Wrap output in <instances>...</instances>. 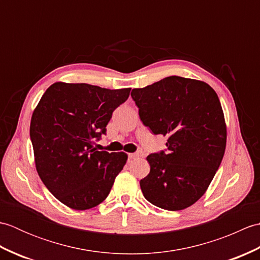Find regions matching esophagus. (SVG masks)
Here are the masks:
<instances>
[{"label": "esophagus", "instance_id": "esophagus-1", "mask_svg": "<svg viewBox=\"0 0 260 260\" xmlns=\"http://www.w3.org/2000/svg\"><path fill=\"white\" fill-rule=\"evenodd\" d=\"M137 156H139V155H137L136 153H129V154H128V158H129V159L135 158V157H137Z\"/></svg>", "mask_w": 260, "mask_h": 260}]
</instances>
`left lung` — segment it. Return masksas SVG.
Listing matches in <instances>:
<instances>
[{
  "instance_id": "8db88e82",
  "label": "left lung",
  "mask_w": 260,
  "mask_h": 260,
  "mask_svg": "<svg viewBox=\"0 0 260 260\" xmlns=\"http://www.w3.org/2000/svg\"><path fill=\"white\" fill-rule=\"evenodd\" d=\"M141 120L168 136V151L146 159L150 173L140 182L148 202L179 211L200 199L220 167L227 126L217 92L207 82L179 76L132 90Z\"/></svg>"
}]
</instances>
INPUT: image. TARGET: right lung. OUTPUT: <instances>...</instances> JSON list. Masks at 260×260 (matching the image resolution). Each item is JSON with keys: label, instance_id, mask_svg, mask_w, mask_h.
I'll list each match as a JSON object with an SVG mask.
<instances>
[{"label": "right lung", "instance_id": "1", "mask_svg": "<svg viewBox=\"0 0 260 260\" xmlns=\"http://www.w3.org/2000/svg\"><path fill=\"white\" fill-rule=\"evenodd\" d=\"M129 91L58 81L33 110L30 137L37 172L64 206L91 209L109 194L127 154L101 152L92 145Z\"/></svg>", "mask_w": 260, "mask_h": 260}]
</instances>
